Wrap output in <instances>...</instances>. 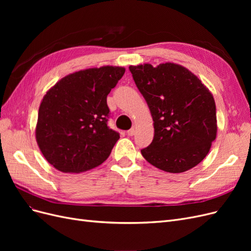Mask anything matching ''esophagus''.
<instances>
[{
  "instance_id": "34e87169",
  "label": "esophagus",
  "mask_w": 251,
  "mask_h": 251,
  "mask_svg": "<svg viewBox=\"0 0 251 251\" xmlns=\"http://www.w3.org/2000/svg\"><path fill=\"white\" fill-rule=\"evenodd\" d=\"M126 134H127V136H133V135L135 134V128L132 127L131 130H128V131L126 132Z\"/></svg>"
}]
</instances>
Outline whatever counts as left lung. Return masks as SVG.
Instances as JSON below:
<instances>
[{
	"instance_id": "obj_1",
	"label": "left lung",
	"mask_w": 251,
	"mask_h": 251,
	"mask_svg": "<svg viewBox=\"0 0 251 251\" xmlns=\"http://www.w3.org/2000/svg\"><path fill=\"white\" fill-rule=\"evenodd\" d=\"M128 69L154 121V139L141 150L143 158L168 173H183L199 164L217 136L210 91L178 64H143Z\"/></svg>"
}]
</instances>
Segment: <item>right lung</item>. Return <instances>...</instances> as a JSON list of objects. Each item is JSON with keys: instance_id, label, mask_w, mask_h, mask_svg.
<instances>
[{"instance_id": "add662e5", "label": "right lung", "mask_w": 251, "mask_h": 251, "mask_svg": "<svg viewBox=\"0 0 251 251\" xmlns=\"http://www.w3.org/2000/svg\"><path fill=\"white\" fill-rule=\"evenodd\" d=\"M124 67L103 66L71 73L47 91L39 109L35 138L54 168L78 174L100 165L119 134L107 126V96Z\"/></svg>"}]
</instances>
